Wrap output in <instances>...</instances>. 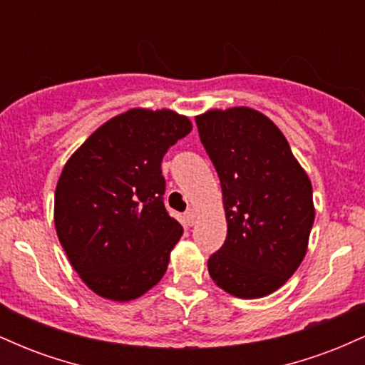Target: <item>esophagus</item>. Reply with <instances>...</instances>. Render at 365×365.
<instances>
[{"instance_id":"1","label":"esophagus","mask_w":365,"mask_h":365,"mask_svg":"<svg viewBox=\"0 0 365 365\" xmlns=\"http://www.w3.org/2000/svg\"><path fill=\"white\" fill-rule=\"evenodd\" d=\"M185 221H187L188 226H194V223H195V211H194V209H187V211H185Z\"/></svg>"}]
</instances>
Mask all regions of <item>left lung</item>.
<instances>
[{"mask_svg": "<svg viewBox=\"0 0 365 365\" xmlns=\"http://www.w3.org/2000/svg\"><path fill=\"white\" fill-rule=\"evenodd\" d=\"M195 123L220 177L228 223L209 274L230 295L261 299L304 261L316 216L311 180L282 130L257 110H209Z\"/></svg>", "mask_w": 365, "mask_h": 365, "instance_id": "left-lung-1", "label": "left lung"}]
</instances>
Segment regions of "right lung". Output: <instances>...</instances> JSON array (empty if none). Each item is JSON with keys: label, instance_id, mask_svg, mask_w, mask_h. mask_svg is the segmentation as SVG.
I'll return each instance as SVG.
<instances>
[{"label": "right lung", "instance_id": "obj_1", "mask_svg": "<svg viewBox=\"0 0 365 365\" xmlns=\"http://www.w3.org/2000/svg\"><path fill=\"white\" fill-rule=\"evenodd\" d=\"M190 130L177 111L133 108L101 125L66 161L54 226L96 295L128 302L165 276L183 228L163 202L161 161Z\"/></svg>", "mask_w": 365, "mask_h": 365}]
</instances>
